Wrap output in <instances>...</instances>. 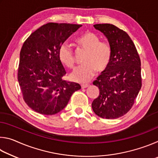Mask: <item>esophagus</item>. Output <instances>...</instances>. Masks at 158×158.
Wrapping results in <instances>:
<instances>
[{
	"label": "esophagus",
	"instance_id": "34e87169",
	"mask_svg": "<svg viewBox=\"0 0 158 158\" xmlns=\"http://www.w3.org/2000/svg\"><path fill=\"white\" fill-rule=\"evenodd\" d=\"M89 85H90L89 84H81V88L82 89H85V88L89 87Z\"/></svg>",
	"mask_w": 158,
	"mask_h": 158
}]
</instances>
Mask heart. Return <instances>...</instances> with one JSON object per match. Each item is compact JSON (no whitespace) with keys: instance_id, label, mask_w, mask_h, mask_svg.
Instances as JSON below:
<instances>
[{"instance_id":"heart-1","label":"heart","mask_w":158,"mask_h":158,"mask_svg":"<svg viewBox=\"0 0 158 158\" xmlns=\"http://www.w3.org/2000/svg\"><path fill=\"white\" fill-rule=\"evenodd\" d=\"M77 42L86 52L83 58L84 64L74 69L70 77L73 81L85 82L95 75L96 70L103 72L108 68L111 60V47L107 42H101L100 37L91 31L82 34L77 39ZM58 57L66 67L74 68L75 56L73 48L69 44L63 43L60 45Z\"/></svg>"}]
</instances>
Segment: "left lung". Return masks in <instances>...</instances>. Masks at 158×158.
Masks as SVG:
<instances>
[{"mask_svg":"<svg viewBox=\"0 0 158 158\" xmlns=\"http://www.w3.org/2000/svg\"><path fill=\"white\" fill-rule=\"evenodd\" d=\"M103 33L111 47L110 64L93 82L100 89L92 109L98 116L114 119L129 111L141 88V60L128 34L116 26H93Z\"/></svg>","mask_w":158,"mask_h":158,"instance_id":"1","label":"left lung"}]
</instances>
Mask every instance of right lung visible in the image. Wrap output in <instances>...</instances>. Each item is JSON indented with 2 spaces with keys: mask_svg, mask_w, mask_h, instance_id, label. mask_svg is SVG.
I'll return each instance as SVG.
<instances>
[{
  "mask_svg": "<svg viewBox=\"0 0 158 158\" xmlns=\"http://www.w3.org/2000/svg\"><path fill=\"white\" fill-rule=\"evenodd\" d=\"M81 26L46 23L31 33L21 47L18 81L23 100L37 113H58L81 89L79 84L63 80L66 72L58 57L60 45Z\"/></svg>",
  "mask_w": 158,
  "mask_h": 158,
  "instance_id": "add662e5",
  "label": "right lung"
}]
</instances>
